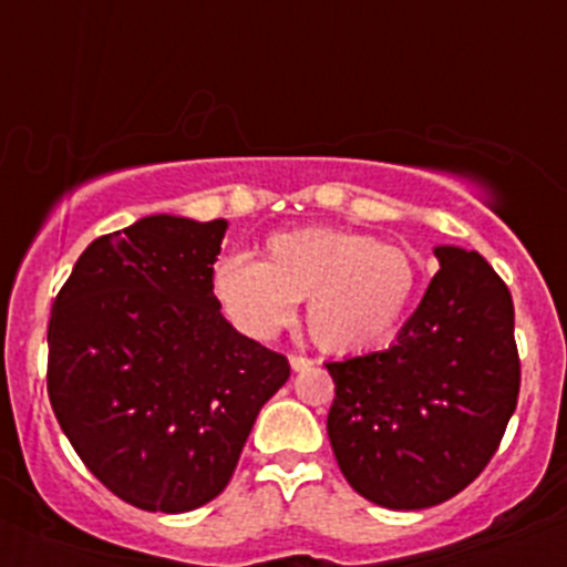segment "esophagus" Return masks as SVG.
I'll list each match as a JSON object with an SVG mask.
<instances>
[{"mask_svg": "<svg viewBox=\"0 0 567 567\" xmlns=\"http://www.w3.org/2000/svg\"><path fill=\"white\" fill-rule=\"evenodd\" d=\"M312 364H316V362H312V359H307V357H296V353H293V357H290V368H293L296 373H301V370L312 368Z\"/></svg>", "mask_w": 567, "mask_h": 567, "instance_id": "esophagus-1", "label": "esophagus"}]
</instances>
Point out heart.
Returning a JSON list of instances; mask_svg holds the SVG:
<instances>
[{
    "label": "heart",
    "mask_w": 567,
    "mask_h": 567,
    "mask_svg": "<svg viewBox=\"0 0 567 567\" xmlns=\"http://www.w3.org/2000/svg\"><path fill=\"white\" fill-rule=\"evenodd\" d=\"M420 288V266L400 244L334 227L274 233L262 260L230 255L216 262L214 296L255 340L293 323L307 301V329L320 348L357 353L398 331Z\"/></svg>",
    "instance_id": "obj_1"
}]
</instances>
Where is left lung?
<instances>
[{"label": "left lung", "instance_id": "8db88e82", "mask_svg": "<svg viewBox=\"0 0 567 567\" xmlns=\"http://www.w3.org/2000/svg\"><path fill=\"white\" fill-rule=\"evenodd\" d=\"M436 277L398 340L329 362L326 431L357 494L422 511L466 488L516 411L522 364L507 285L477 251L436 247Z\"/></svg>", "mask_w": 567, "mask_h": 567}]
</instances>
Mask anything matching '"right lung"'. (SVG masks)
I'll return each mask as SVG.
<instances>
[{
    "label": "right lung",
    "mask_w": 567,
    "mask_h": 567,
    "mask_svg": "<svg viewBox=\"0 0 567 567\" xmlns=\"http://www.w3.org/2000/svg\"><path fill=\"white\" fill-rule=\"evenodd\" d=\"M225 219L156 214L95 238L49 320V400L84 466L151 513L203 507L230 483L282 353L221 316Z\"/></svg>",
    "instance_id": "add662e5"
}]
</instances>
